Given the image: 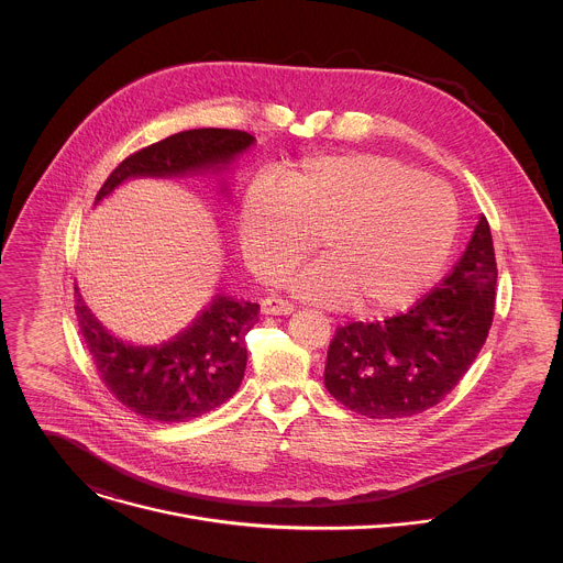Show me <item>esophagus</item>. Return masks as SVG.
<instances>
[{
    "label": "esophagus",
    "mask_w": 563,
    "mask_h": 563,
    "mask_svg": "<svg viewBox=\"0 0 563 563\" xmlns=\"http://www.w3.org/2000/svg\"><path fill=\"white\" fill-rule=\"evenodd\" d=\"M261 311L267 313V316H287L294 311V305L278 298V296H267L263 302H261Z\"/></svg>",
    "instance_id": "1"
}]
</instances>
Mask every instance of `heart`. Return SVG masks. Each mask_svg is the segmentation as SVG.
Masks as SVG:
<instances>
[{
    "mask_svg": "<svg viewBox=\"0 0 563 563\" xmlns=\"http://www.w3.org/2000/svg\"><path fill=\"white\" fill-rule=\"evenodd\" d=\"M325 258L294 289L378 316L415 302L443 272L456 235L450 189L376 155H318L256 178L240 202L238 240L250 267L278 278L316 245Z\"/></svg>",
    "mask_w": 563,
    "mask_h": 563,
    "instance_id": "heart-1",
    "label": "heart"
}]
</instances>
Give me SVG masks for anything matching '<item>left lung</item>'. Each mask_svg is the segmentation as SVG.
Returning a JSON list of instances; mask_svg holds the SVG:
<instances>
[{
  "instance_id": "left-lung-1",
  "label": "left lung",
  "mask_w": 563,
  "mask_h": 563,
  "mask_svg": "<svg viewBox=\"0 0 563 563\" xmlns=\"http://www.w3.org/2000/svg\"><path fill=\"white\" fill-rule=\"evenodd\" d=\"M495 289L493 233L486 216H478L454 269L410 311L339 328L328 350V391L367 419H404L434 408L484 347Z\"/></svg>"
}]
</instances>
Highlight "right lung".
Here are the masks:
<instances>
[{"label": "right lung", "mask_w": 563, "mask_h": 563, "mask_svg": "<svg viewBox=\"0 0 563 563\" xmlns=\"http://www.w3.org/2000/svg\"><path fill=\"white\" fill-rule=\"evenodd\" d=\"M256 142L235 129H191L159 140L115 167L96 205L133 178H220L233 159ZM220 194H227L220 178ZM258 302L216 294L174 339L137 345L111 334L75 287V313L85 343L111 394L124 408L157 423H187L224 400L243 383L245 336L258 323Z\"/></svg>", "instance_id": "1"}]
</instances>
